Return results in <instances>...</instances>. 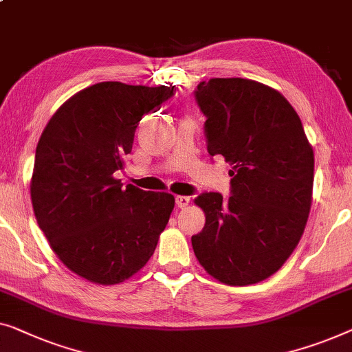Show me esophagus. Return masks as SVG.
I'll list each match as a JSON object with an SVG mask.
<instances>
[{
  "mask_svg": "<svg viewBox=\"0 0 352 352\" xmlns=\"http://www.w3.org/2000/svg\"><path fill=\"white\" fill-rule=\"evenodd\" d=\"M188 203H190V198H188V197H186V195H177L176 197V206L181 208V210H182V208H186Z\"/></svg>",
  "mask_w": 352,
  "mask_h": 352,
  "instance_id": "obj_1",
  "label": "esophagus"
}]
</instances>
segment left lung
Listing matches in <instances>:
<instances>
[{"label": "left lung", "instance_id": "8db88e82", "mask_svg": "<svg viewBox=\"0 0 352 352\" xmlns=\"http://www.w3.org/2000/svg\"><path fill=\"white\" fill-rule=\"evenodd\" d=\"M195 100L208 152L232 170L230 193L205 192L195 205L206 222L192 248L212 278L248 286L276 273L307 226L314 181L313 147L289 101L251 79L203 80Z\"/></svg>", "mask_w": 352, "mask_h": 352}]
</instances>
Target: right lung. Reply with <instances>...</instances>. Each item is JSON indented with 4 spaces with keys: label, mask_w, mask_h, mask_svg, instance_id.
Segmentation results:
<instances>
[{
    "label": "right lung",
    "mask_w": 352,
    "mask_h": 352,
    "mask_svg": "<svg viewBox=\"0 0 352 352\" xmlns=\"http://www.w3.org/2000/svg\"><path fill=\"white\" fill-rule=\"evenodd\" d=\"M175 85L100 82L60 106L41 135L32 177L38 226L71 272L119 284L144 267L175 208L113 176L124 168L142 116L157 113Z\"/></svg>",
    "instance_id": "1"
}]
</instances>
